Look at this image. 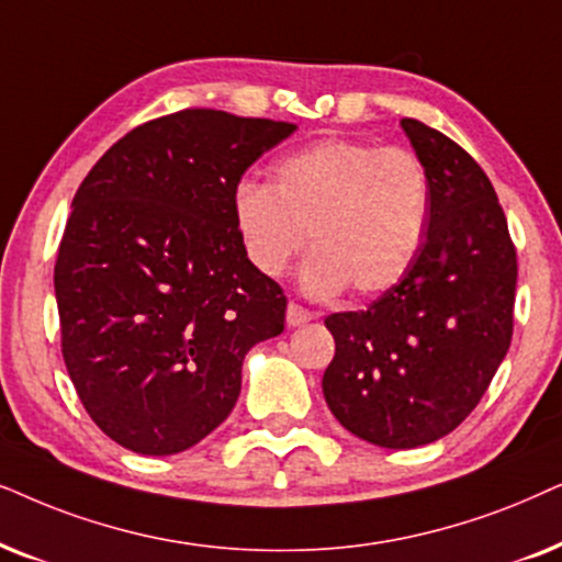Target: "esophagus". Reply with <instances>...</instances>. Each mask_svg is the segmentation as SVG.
Instances as JSON below:
<instances>
[{"label": "esophagus", "instance_id": "obj_1", "mask_svg": "<svg viewBox=\"0 0 562 562\" xmlns=\"http://www.w3.org/2000/svg\"><path fill=\"white\" fill-rule=\"evenodd\" d=\"M313 318H316V313H313V311L303 308V305H297V303H288V324L290 326H303Z\"/></svg>", "mask_w": 562, "mask_h": 562}]
</instances>
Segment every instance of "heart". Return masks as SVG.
I'll return each mask as SVG.
<instances>
[{"instance_id": "heart-1", "label": "heart", "mask_w": 562, "mask_h": 562, "mask_svg": "<svg viewBox=\"0 0 562 562\" xmlns=\"http://www.w3.org/2000/svg\"><path fill=\"white\" fill-rule=\"evenodd\" d=\"M231 205L261 274L280 277L311 236L303 285L313 295L351 285L368 297L398 285L416 261L431 182L411 148L326 138L277 161L272 184L238 182Z\"/></svg>"}]
</instances>
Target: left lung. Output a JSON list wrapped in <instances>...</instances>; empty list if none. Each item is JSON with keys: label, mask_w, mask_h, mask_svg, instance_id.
<instances>
[{"label": "left lung", "mask_w": 562, "mask_h": 562, "mask_svg": "<svg viewBox=\"0 0 562 562\" xmlns=\"http://www.w3.org/2000/svg\"><path fill=\"white\" fill-rule=\"evenodd\" d=\"M431 207L418 257L364 311L331 313L324 398L344 429L387 450L437 442L488 391L514 334L516 249L496 190L465 148L403 117Z\"/></svg>", "instance_id": "1"}]
</instances>
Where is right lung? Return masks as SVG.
<instances>
[{
	"mask_svg": "<svg viewBox=\"0 0 562 562\" xmlns=\"http://www.w3.org/2000/svg\"><path fill=\"white\" fill-rule=\"evenodd\" d=\"M293 123L190 108L148 120L89 169L58 246L61 355L92 422L177 454L226 422L254 344L288 297L246 257L234 190Z\"/></svg>",
	"mask_w": 562,
	"mask_h": 562,
	"instance_id": "add662e5",
	"label": "right lung"
}]
</instances>
